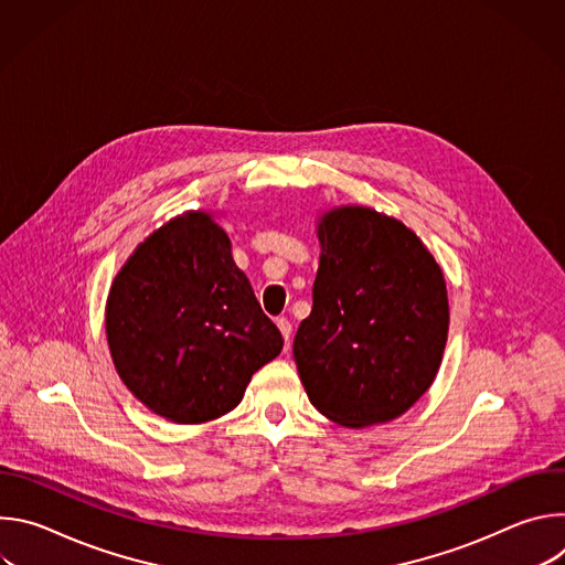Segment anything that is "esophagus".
<instances>
[{
    "label": "esophagus",
    "mask_w": 565,
    "mask_h": 565,
    "mask_svg": "<svg viewBox=\"0 0 565 565\" xmlns=\"http://www.w3.org/2000/svg\"><path fill=\"white\" fill-rule=\"evenodd\" d=\"M277 329L281 331L286 344H290V335H292V324H290V321H288L286 317H279V319H277Z\"/></svg>",
    "instance_id": "obj_1"
}]
</instances>
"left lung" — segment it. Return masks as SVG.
<instances>
[{
	"mask_svg": "<svg viewBox=\"0 0 565 565\" xmlns=\"http://www.w3.org/2000/svg\"><path fill=\"white\" fill-rule=\"evenodd\" d=\"M312 310L292 358L317 412L344 427L405 414L431 386L449 331L445 277L423 241L369 207H338L317 230Z\"/></svg>",
	"mask_w": 565,
	"mask_h": 565,
	"instance_id": "left-lung-1",
	"label": "left lung"
}]
</instances>
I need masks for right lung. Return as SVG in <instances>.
<instances>
[{"mask_svg": "<svg viewBox=\"0 0 565 565\" xmlns=\"http://www.w3.org/2000/svg\"><path fill=\"white\" fill-rule=\"evenodd\" d=\"M107 340L127 388L181 425L232 412L284 347L205 212L166 223L134 250L109 290Z\"/></svg>", "mask_w": 565, "mask_h": 565, "instance_id": "add662e5", "label": "right lung"}]
</instances>
